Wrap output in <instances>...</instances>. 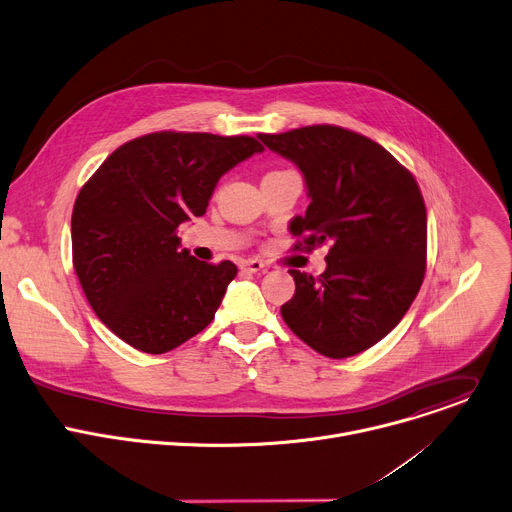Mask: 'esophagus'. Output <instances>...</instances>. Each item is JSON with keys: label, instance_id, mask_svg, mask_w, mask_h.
<instances>
[{"label": "esophagus", "instance_id": "esophagus-1", "mask_svg": "<svg viewBox=\"0 0 512 512\" xmlns=\"http://www.w3.org/2000/svg\"><path fill=\"white\" fill-rule=\"evenodd\" d=\"M242 270H246V272H254V274H262V272H266L268 270V266L264 264V262H260V260H244L242 264Z\"/></svg>", "mask_w": 512, "mask_h": 512}]
</instances>
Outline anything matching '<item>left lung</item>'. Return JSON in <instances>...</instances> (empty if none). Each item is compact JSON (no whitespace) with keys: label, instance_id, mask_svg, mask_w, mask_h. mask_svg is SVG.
<instances>
[{"label":"left lung","instance_id":"left-lung-1","mask_svg":"<svg viewBox=\"0 0 512 512\" xmlns=\"http://www.w3.org/2000/svg\"><path fill=\"white\" fill-rule=\"evenodd\" d=\"M293 160L311 203L295 217V250L329 244L321 276L289 270L295 295L280 315L327 358H350L388 335L415 301L427 266V211L409 170L374 140L305 126L258 136Z\"/></svg>","mask_w":512,"mask_h":512}]
</instances>
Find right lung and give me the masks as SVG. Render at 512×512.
<instances>
[{"instance_id": "1", "label": "right lung", "mask_w": 512, "mask_h": 512, "mask_svg": "<svg viewBox=\"0 0 512 512\" xmlns=\"http://www.w3.org/2000/svg\"><path fill=\"white\" fill-rule=\"evenodd\" d=\"M262 150L252 136L154 132L113 150L81 187L73 266L95 315L126 344L164 354L213 321L238 266L179 252V225L201 217L227 170Z\"/></svg>"}]
</instances>
